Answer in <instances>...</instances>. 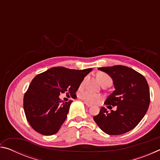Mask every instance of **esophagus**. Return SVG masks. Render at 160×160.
Instances as JSON below:
<instances>
[{
  "mask_svg": "<svg viewBox=\"0 0 160 160\" xmlns=\"http://www.w3.org/2000/svg\"><path fill=\"white\" fill-rule=\"evenodd\" d=\"M84 103H85V105H86V106L88 107H90L92 106V105L91 104H90V103H88V102H85Z\"/></svg>",
  "mask_w": 160,
  "mask_h": 160,
  "instance_id": "esophagus-1",
  "label": "esophagus"
}]
</instances>
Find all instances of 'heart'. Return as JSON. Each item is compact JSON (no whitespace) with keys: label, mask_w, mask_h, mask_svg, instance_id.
<instances>
[{"label":"heart","mask_w":160,"mask_h":160,"mask_svg":"<svg viewBox=\"0 0 160 160\" xmlns=\"http://www.w3.org/2000/svg\"><path fill=\"white\" fill-rule=\"evenodd\" d=\"M97 78H98L99 81L101 82L102 85L105 83H112V78H111L107 73H106V72H99V73L97 74ZM87 80H88V77H85L84 78L80 83V88H83ZM78 97H79L80 99L90 103L97 102L98 100H99L100 97H101L99 94L89 90H81L79 94H78Z\"/></svg>","instance_id":"1"}]
</instances>
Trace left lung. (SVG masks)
I'll list each match as a JSON object with an SVG mask.
<instances>
[{
    "instance_id": "8db88e82",
    "label": "left lung",
    "mask_w": 160,
    "mask_h": 160,
    "mask_svg": "<svg viewBox=\"0 0 160 160\" xmlns=\"http://www.w3.org/2000/svg\"><path fill=\"white\" fill-rule=\"evenodd\" d=\"M99 70L112 78L115 88L104 104L117 108L109 113L106 108L102 107L94 120L107 134L126 133L140 123L148 109L150 97L147 80L138 72L121 65L99 68Z\"/></svg>"
}]
</instances>
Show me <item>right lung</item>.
<instances>
[{"mask_svg": "<svg viewBox=\"0 0 160 160\" xmlns=\"http://www.w3.org/2000/svg\"><path fill=\"white\" fill-rule=\"evenodd\" d=\"M92 68L53 67L36 75L24 95L23 107L28 123L44 135L56 134L67 118L72 100L63 102L62 93L75 94Z\"/></svg>", "mask_w": 160, "mask_h": 160, "instance_id": "right-lung-1", "label": "right lung"}]
</instances>
